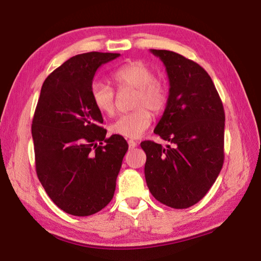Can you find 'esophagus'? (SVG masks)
Listing matches in <instances>:
<instances>
[{
  "instance_id": "34e87169",
  "label": "esophagus",
  "mask_w": 261,
  "mask_h": 261,
  "mask_svg": "<svg viewBox=\"0 0 261 261\" xmlns=\"http://www.w3.org/2000/svg\"><path fill=\"white\" fill-rule=\"evenodd\" d=\"M127 144H129V147H130V148H135V147L137 146V141L132 140V139L127 140Z\"/></svg>"
}]
</instances>
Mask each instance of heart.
Instances as JSON below:
<instances>
[{
    "mask_svg": "<svg viewBox=\"0 0 261 261\" xmlns=\"http://www.w3.org/2000/svg\"><path fill=\"white\" fill-rule=\"evenodd\" d=\"M114 81L120 87L135 88L134 112L122 114L109 125L115 135L126 138H138L151 125L152 113H161L167 106L166 85L155 78L154 70L141 61L123 64L113 72ZM91 99L101 114L112 115L115 109L113 88L101 81H94L91 86Z\"/></svg>",
    "mask_w": 261,
    "mask_h": 261,
    "instance_id": "1",
    "label": "heart"
}]
</instances>
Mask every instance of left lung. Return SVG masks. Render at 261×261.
Returning a JSON list of instances; mask_svg holds the SVG:
<instances>
[{
    "mask_svg": "<svg viewBox=\"0 0 261 261\" xmlns=\"http://www.w3.org/2000/svg\"><path fill=\"white\" fill-rule=\"evenodd\" d=\"M166 67L169 95L154 134L170 141L140 144L145 178L162 204L188 208L205 197L223 166L224 110L213 82L199 64L170 50L151 49Z\"/></svg>",
    "mask_w": 261,
    "mask_h": 261,
    "instance_id": "1",
    "label": "left lung"
}]
</instances>
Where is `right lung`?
Masks as SVG:
<instances>
[{"mask_svg":"<svg viewBox=\"0 0 261 261\" xmlns=\"http://www.w3.org/2000/svg\"><path fill=\"white\" fill-rule=\"evenodd\" d=\"M118 56L99 51L76 55L42 84L32 121L35 169L50 199L68 214L92 215L114 197L129 146L122 136L106 138L91 86L96 70Z\"/></svg>","mask_w":261,"mask_h":261,"instance_id":"obj_1","label":"right lung"}]
</instances>
